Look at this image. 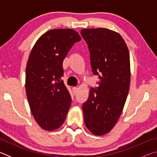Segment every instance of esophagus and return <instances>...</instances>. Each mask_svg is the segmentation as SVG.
Returning <instances> with one entry per match:
<instances>
[{
  "label": "esophagus",
  "instance_id": "esophagus-1",
  "mask_svg": "<svg viewBox=\"0 0 157 157\" xmlns=\"http://www.w3.org/2000/svg\"><path fill=\"white\" fill-rule=\"evenodd\" d=\"M73 92L74 95H76L78 93V87H73Z\"/></svg>",
  "mask_w": 157,
  "mask_h": 157
}]
</instances>
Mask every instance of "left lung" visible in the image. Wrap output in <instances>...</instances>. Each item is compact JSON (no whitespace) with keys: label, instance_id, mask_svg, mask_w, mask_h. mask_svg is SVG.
I'll list each match as a JSON object with an SVG mask.
<instances>
[{"label":"left lung","instance_id":"1","mask_svg":"<svg viewBox=\"0 0 157 157\" xmlns=\"http://www.w3.org/2000/svg\"><path fill=\"white\" fill-rule=\"evenodd\" d=\"M81 35L88 45L92 72L99 78L82 105L84 123L90 132L101 136L115 125L126 102L129 53L123 37L109 29H82Z\"/></svg>","mask_w":157,"mask_h":157}]
</instances>
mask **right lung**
Wrapping results in <instances>:
<instances>
[{
  "mask_svg": "<svg viewBox=\"0 0 157 157\" xmlns=\"http://www.w3.org/2000/svg\"><path fill=\"white\" fill-rule=\"evenodd\" d=\"M81 40L76 31H48L34 44L26 67L25 90L31 112L41 127L52 131L64 122L72 102L62 78V62Z\"/></svg>",
  "mask_w": 157,
  "mask_h": 157,
  "instance_id": "add662e5",
  "label": "right lung"
}]
</instances>
